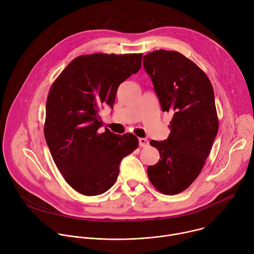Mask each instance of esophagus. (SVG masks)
<instances>
[{
    "label": "esophagus",
    "mask_w": 254,
    "mask_h": 254,
    "mask_svg": "<svg viewBox=\"0 0 254 254\" xmlns=\"http://www.w3.org/2000/svg\"><path fill=\"white\" fill-rule=\"evenodd\" d=\"M138 142H139V146L142 148H146L150 144V141L147 138H143V137L138 138Z\"/></svg>",
    "instance_id": "34e87169"
}]
</instances>
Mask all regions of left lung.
Here are the masks:
<instances>
[{
    "label": "left lung",
    "mask_w": 254,
    "mask_h": 254,
    "mask_svg": "<svg viewBox=\"0 0 254 254\" xmlns=\"http://www.w3.org/2000/svg\"><path fill=\"white\" fill-rule=\"evenodd\" d=\"M142 63L162 111L173 115L169 137L151 140L160 160L148 167V176L159 192L176 195L199 176L218 132L213 87L205 72L177 51H153Z\"/></svg>",
    "instance_id": "left-lung-1"
}]
</instances>
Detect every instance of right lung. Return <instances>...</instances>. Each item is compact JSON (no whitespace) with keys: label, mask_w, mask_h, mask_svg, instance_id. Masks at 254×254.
Wrapping results in <instances>:
<instances>
[{"label":"right lung","mask_w":254,"mask_h":254,"mask_svg":"<svg viewBox=\"0 0 254 254\" xmlns=\"http://www.w3.org/2000/svg\"><path fill=\"white\" fill-rule=\"evenodd\" d=\"M141 53L81 55L72 60L52 83L44 135L53 161L67 184L85 196L110 189L120 163L138 147L132 133L105 129L98 115L113 106L118 88L141 66Z\"/></svg>","instance_id":"1"}]
</instances>
